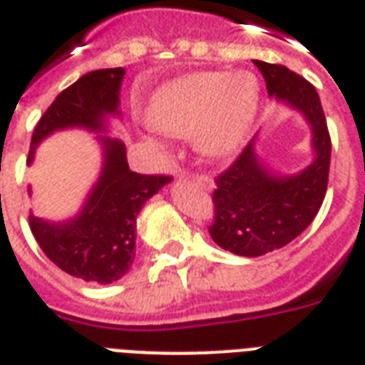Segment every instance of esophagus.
<instances>
[{
  "label": "esophagus",
  "instance_id": "esophagus-1",
  "mask_svg": "<svg viewBox=\"0 0 365 365\" xmlns=\"http://www.w3.org/2000/svg\"><path fill=\"white\" fill-rule=\"evenodd\" d=\"M195 182H197L202 189H206V191H213V189H215V183H213V180L210 176H206V174L195 176Z\"/></svg>",
  "mask_w": 365,
  "mask_h": 365
}]
</instances>
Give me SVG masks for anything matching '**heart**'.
<instances>
[{
	"label": "heart",
	"mask_w": 365,
	"mask_h": 365,
	"mask_svg": "<svg viewBox=\"0 0 365 365\" xmlns=\"http://www.w3.org/2000/svg\"><path fill=\"white\" fill-rule=\"evenodd\" d=\"M259 108V82L251 73H195L157 96L150 123L167 135L192 131L202 155L225 157L244 142Z\"/></svg>",
	"instance_id": "1"
}]
</instances>
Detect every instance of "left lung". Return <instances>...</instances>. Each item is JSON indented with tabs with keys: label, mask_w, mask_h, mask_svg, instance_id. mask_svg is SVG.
<instances>
[{
	"label": "left lung",
	"mask_w": 365,
	"mask_h": 365,
	"mask_svg": "<svg viewBox=\"0 0 365 365\" xmlns=\"http://www.w3.org/2000/svg\"><path fill=\"white\" fill-rule=\"evenodd\" d=\"M268 96L300 112L311 127L315 159L296 174L272 170L257 153V136L223 174L215 178L210 236L240 257H260L300 236L319 213L327 195L331 142L319 93L285 65L255 59Z\"/></svg>",
	"instance_id": "8db88e82"
}]
</instances>
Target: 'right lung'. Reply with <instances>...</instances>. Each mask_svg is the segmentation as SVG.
Masks as SVG:
<instances>
[{
  "mask_svg": "<svg viewBox=\"0 0 365 365\" xmlns=\"http://www.w3.org/2000/svg\"><path fill=\"white\" fill-rule=\"evenodd\" d=\"M123 67L91 71L56 97L35 127L28 165L35 150L52 133L80 127L97 135L103 168L84 206L67 221H46L29 213V229L38 247L58 268L90 283H114L135 260L136 217L168 176H146L129 168L125 144L105 135L108 118H120ZM31 191V189H29Z\"/></svg>",
  "mask_w": 365,
  "mask_h": 365,
  "instance_id": "1",
  "label": "right lung"
}]
</instances>
